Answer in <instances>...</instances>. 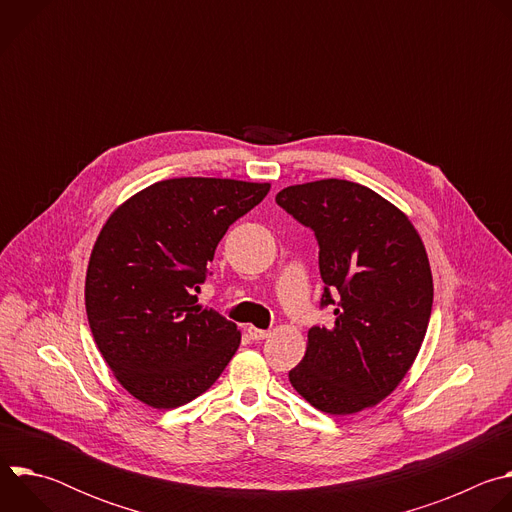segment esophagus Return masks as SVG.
<instances>
[{
  "label": "esophagus",
  "instance_id": "obj_1",
  "mask_svg": "<svg viewBox=\"0 0 512 512\" xmlns=\"http://www.w3.org/2000/svg\"><path fill=\"white\" fill-rule=\"evenodd\" d=\"M247 332L253 340H265L269 336V330H259V328H253V326H249Z\"/></svg>",
  "mask_w": 512,
  "mask_h": 512
}]
</instances>
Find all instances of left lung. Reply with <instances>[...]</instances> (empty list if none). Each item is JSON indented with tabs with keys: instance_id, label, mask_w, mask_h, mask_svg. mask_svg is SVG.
Returning <instances> with one entry per match:
<instances>
[{
	"instance_id": "left-lung-1",
	"label": "left lung",
	"mask_w": 512,
	"mask_h": 512,
	"mask_svg": "<svg viewBox=\"0 0 512 512\" xmlns=\"http://www.w3.org/2000/svg\"><path fill=\"white\" fill-rule=\"evenodd\" d=\"M275 202L310 227L326 283L330 328L314 326L289 383L330 415L375 407L403 381L427 332L433 279L423 241L405 212L348 180L283 188Z\"/></svg>"
}]
</instances>
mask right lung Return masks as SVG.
Segmentation results:
<instances>
[{
	"instance_id": "obj_1",
	"label": "right lung",
	"mask_w": 512,
	"mask_h": 512,
	"mask_svg": "<svg viewBox=\"0 0 512 512\" xmlns=\"http://www.w3.org/2000/svg\"><path fill=\"white\" fill-rule=\"evenodd\" d=\"M269 188L172 178L133 194L107 218L87 267V318L115 379L141 403H190L237 352V324L198 306L194 291L229 227Z\"/></svg>"
}]
</instances>
